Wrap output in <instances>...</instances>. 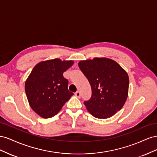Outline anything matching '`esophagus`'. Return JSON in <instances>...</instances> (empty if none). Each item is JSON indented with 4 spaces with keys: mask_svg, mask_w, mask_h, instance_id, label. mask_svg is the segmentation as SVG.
Masks as SVG:
<instances>
[{
    "mask_svg": "<svg viewBox=\"0 0 157 157\" xmlns=\"http://www.w3.org/2000/svg\"><path fill=\"white\" fill-rule=\"evenodd\" d=\"M75 96H77L78 98H80V92L79 91H77L75 92Z\"/></svg>",
    "mask_w": 157,
    "mask_h": 157,
    "instance_id": "34e87169",
    "label": "esophagus"
}]
</instances>
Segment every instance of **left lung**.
<instances>
[{"label":"left lung","instance_id":"obj_1","mask_svg":"<svg viewBox=\"0 0 157 157\" xmlns=\"http://www.w3.org/2000/svg\"><path fill=\"white\" fill-rule=\"evenodd\" d=\"M78 67L92 88V97L84 103L91 115L98 118H110L124 106L128 95L129 77L115 61L95 58L80 61Z\"/></svg>","mask_w":157,"mask_h":157}]
</instances>
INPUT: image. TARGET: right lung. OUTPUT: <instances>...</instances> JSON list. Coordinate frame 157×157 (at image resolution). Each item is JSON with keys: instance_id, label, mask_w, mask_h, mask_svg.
Listing matches in <instances>:
<instances>
[{"instance_id": "add662e5", "label": "right lung", "mask_w": 157, "mask_h": 157, "mask_svg": "<svg viewBox=\"0 0 157 157\" xmlns=\"http://www.w3.org/2000/svg\"><path fill=\"white\" fill-rule=\"evenodd\" d=\"M74 63L56 58L42 61L33 69L25 83L27 100L40 117L48 118L59 113L73 93L68 90L63 73Z\"/></svg>"}]
</instances>
